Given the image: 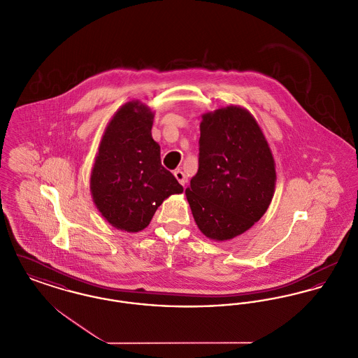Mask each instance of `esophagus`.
Wrapping results in <instances>:
<instances>
[{
    "mask_svg": "<svg viewBox=\"0 0 358 358\" xmlns=\"http://www.w3.org/2000/svg\"><path fill=\"white\" fill-rule=\"evenodd\" d=\"M174 177L177 178V181L182 185V187H185V184H187V176H185V173L182 171H174Z\"/></svg>",
    "mask_w": 358,
    "mask_h": 358,
    "instance_id": "esophagus-1",
    "label": "esophagus"
}]
</instances>
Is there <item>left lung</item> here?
<instances>
[{"label": "left lung", "mask_w": 358, "mask_h": 358, "mask_svg": "<svg viewBox=\"0 0 358 358\" xmlns=\"http://www.w3.org/2000/svg\"><path fill=\"white\" fill-rule=\"evenodd\" d=\"M199 143V171L185 190L187 203L206 238L231 240L259 222L271 204L273 153L255 118L240 106L204 114Z\"/></svg>", "instance_id": "left-lung-1"}]
</instances>
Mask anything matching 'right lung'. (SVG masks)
I'll return each instance as SVG.
<instances>
[{"mask_svg":"<svg viewBox=\"0 0 358 358\" xmlns=\"http://www.w3.org/2000/svg\"><path fill=\"white\" fill-rule=\"evenodd\" d=\"M154 113L139 101L127 102L108 122L91 171L92 200L103 217L126 232H139L171 194L184 192L161 165L152 136Z\"/></svg>","mask_w":358,"mask_h":358,"instance_id":"add662e5","label":"right lung"}]
</instances>
